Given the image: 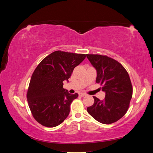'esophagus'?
Instances as JSON below:
<instances>
[{
  "mask_svg": "<svg viewBox=\"0 0 153 153\" xmlns=\"http://www.w3.org/2000/svg\"><path fill=\"white\" fill-rule=\"evenodd\" d=\"M86 95H87V94H85V93H82H82H80V94H79V96H82V97L85 96Z\"/></svg>",
  "mask_w": 153,
  "mask_h": 153,
  "instance_id": "34e87169",
  "label": "esophagus"
}]
</instances>
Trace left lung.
Instances as JSON below:
<instances>
[{
  "instance_id": "left-lung-1",
  "label": "left lung",
  "mask_w": 153,
  "mask_h": 153,
  "mask_svg": "<svg viewBox=\"0 0 153 153\" xmlns=\"http://www.w3.org/2000/svg\"><path fill=\"white\" fill-rule=\"evenodd\" d=\"M97 71L96 83L102 85L105 98L96 96L94 104L87 112L98 122L110 124L126 114L133 95V87L128 73L122 64L106 55L86 54Z\"/></svg>"
}]
</instances>
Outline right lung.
I'll return each mask as SVG.
<instances>
[{
    "instance_id": "add662e5",
    "label": "right lung",
    "mask_w": 153,
    "mask_h": 153,
    "mask_svg": "<svg viewBox=\"0 0 153 153\" xmlns=\"http://www.w3.org/2000/svg\"><path fill=\"white\" fill-rule=\"evenodd\" d=\"M85 54L55 51L44 58L31 76L27 93L32 116L44 126L61 124L70 112V105L78 94L63 88L74 68L84 61Z\"/></svg>"
}]
</instances>
